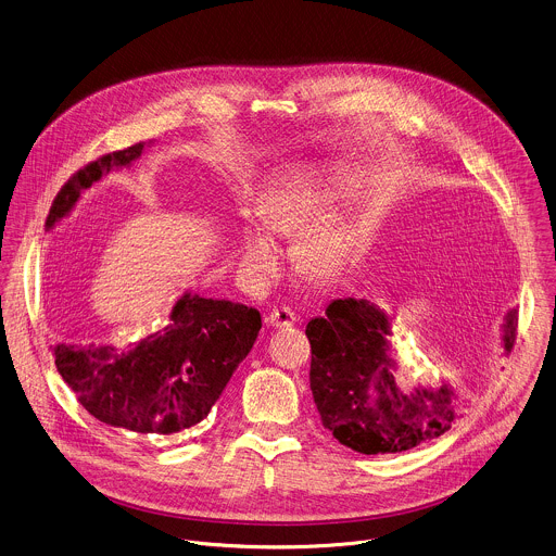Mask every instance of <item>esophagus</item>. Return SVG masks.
Listing matches in <instances>:
<instances>
[{
  "label": "esophagus",
  "instance_id": "34e87169",
  "mask_svg": "<svg viewBox=\"0 0 556 556\" xmlns=\"http://www.w3.org/2000/svg\"><path fill=\"white\" fill-rule=\"evenodd\" d=\"M266 323H268V327H275V329H288V327L296 325V314L290 312L288 307H279L266 316Z\"/></svg>",
  "mask_w": 556,
  "mask_h": 556
}]
</instances>
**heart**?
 <instances>
[{"label":"heart","mask_w":556,"mask_h":556,"mask_svg":"<svg viewBox=\"0 0 556 556\" xmlns=\"http://www.w3.org/2000/svg\"><path fill=\"white\" fill-rule=\"evenodd\" d=\"M352 178L337 167L307 169L268 185L255 200V219L238 227V268L253 288H266L279 273L281 251L273 236H290L314 222ZM348 251V227L339 217L307 227L294 247L296 262L314 275H329Z\"/></svg>","instance_id":"obj_1"}]
</instances>
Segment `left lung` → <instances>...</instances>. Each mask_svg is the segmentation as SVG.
Listing matches in <instances>:
<instances>
[{
	"instance_id": "obj_1",
	"label": "left lung",
	"mask_w": 556,
	"mask_h": 556,
	"mask_svg": "<svg viewBox=\"0 0 556 556\" xmlns=\"http://www.w3.org/2000/svg\"><path fill=\"white\" fill-rule=\"evenodd\" d=\"M518 312L503 327V354L516 339ZM312 343L309 384L323 426L358 453H402L443 437L462 419L466 402L457 387L397 382L393 318L365 299H334L325 318L307 325Z\"/></svg>"
}]
</instances>
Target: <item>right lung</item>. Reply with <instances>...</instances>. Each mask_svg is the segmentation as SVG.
<instances>
[{
  "label": "right lung",
  "instance_id": "obj_1",
  "mask_svg": "<svg viewBox=\"0 0 556 556\" xmlns=\"http://www.w3.org/2000/svg\"><path fill=\"white\" fill-rule=\"evenodd\" d=\"M105 154L79 169L58 193L45 227L71 215L103 176L130 167L146 146ZM262 329L260 312L185 292L163 331L137 343H58L55 365L79 404L99 421L137 434H176L208 417Z\"/></svg>",
  "mask_w": 556,
  "mask_h": 556
}]
</instances>
